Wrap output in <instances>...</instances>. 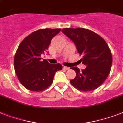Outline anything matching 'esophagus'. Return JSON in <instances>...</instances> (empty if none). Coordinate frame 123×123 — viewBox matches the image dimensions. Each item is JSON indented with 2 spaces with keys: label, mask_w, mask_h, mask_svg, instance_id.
Segmentation results:
<instances>
[{
  "label": "esophagus",
  "mask_w": 123,
  "mask_h": 123,
  "mask_svg": "<svg viewBox=\"0 0 123 123\" xmlns=\"http://www.w3.org/2000/svg\"><path fill=\"white\" fill-rule=\"evenodd\" d=\"M63 69H65V70H68V69H69V68L66 66H63Z\"/></svg>",
  "instance_id": "obj_1"
}]
</instances>
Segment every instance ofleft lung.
Listing matches in <instances>:
<instances>
[{"mask_svg": "<svg viewBox=\"0 0 123 123\" xmlns=\"http://www.w3.org/2000/svg\"><path fill=\"white\" fill-rule=\"evenodd\" d=\"M64 34L76 46L78 52L83 55L81 59L86 66L81 71L77 67L71 68L76 76L70 80L76 89L83 92L94 90L108 76L112 63L111 52L105 41L98 34L85 28H64Z\"/></svg>", "mask_w": 123, "mask_h": 123, "instance_id": "8db88e82", "label": "left lung"}]
</instances>
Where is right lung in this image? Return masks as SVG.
<instances>
[{"label":"right lung","mask_w":123,"mask_h":123,"mask_svg":"<svg viewBox=\"0 0 123 123\" xmlns=\"http://www.w3.org/2000/svg\"><path fill=\"white\" fill-rule=\"evenodd\" d=\"M61 29H40L31 33L22 41L14 59L17 76L24 87L40 92L49 87L55 72L62 69L60 64H49L42 60L41 55L48 49L52 39Z\"/></svg>","instance_id":"1"}]
</instances>
